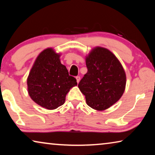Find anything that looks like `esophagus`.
I'll list each match as a JSON object with an SVG mask.
<instances>
[{"mask_svg": "<svg viewBox=\"0 0 155 155\" xmlns=\"http://www.w3.org/2000/svg\"><path fill=\"white\" fill-rule=\"evenodd\" d=\"M76 79H77V83H79V81H80L81 78H80V77H76Z\"/></svg>", "mask_w": 155, "mask_h": 155, "instance_id": "34e87169", "label": "esophagus"}]
</instances>
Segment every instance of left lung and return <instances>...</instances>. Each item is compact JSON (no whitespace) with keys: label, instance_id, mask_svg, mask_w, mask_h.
Instances as JSON below:
<instances>
[{"label":"left lung","instance_id":"left-lung-1","mask_svg":"<svg viewBox=\"0 0 155 155\" xmlns=\"http://www.w3.org/2000/svg\"><path fill=\"white\" fill-rule=\"evenodd\" d=\"M87 72L78 87L91 108L102 111L116 103L124 92L127 76L121 63L109 49L94 47L85 57Z\"/></svg>","mask_w":155,"mask_h":155}]
</instances>
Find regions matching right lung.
I'll return each instance as SVG.
<instances>
[{"mask_svg":"<svg viewBox=\"0 0 155 155\" xmlns=\"http://www.w3.org/2000/svg\"><path fill=\"white\" fill-rule=\"evenodd\" d=\"M61 54L47 48L37 57L27 77V90L38 105L53 110L64 104L70 89L77 85L60 61Z\"/></svg>","mask_w":155,"mask_h":155,"instance_id":"1","label":"right lung"}]
</instances>
